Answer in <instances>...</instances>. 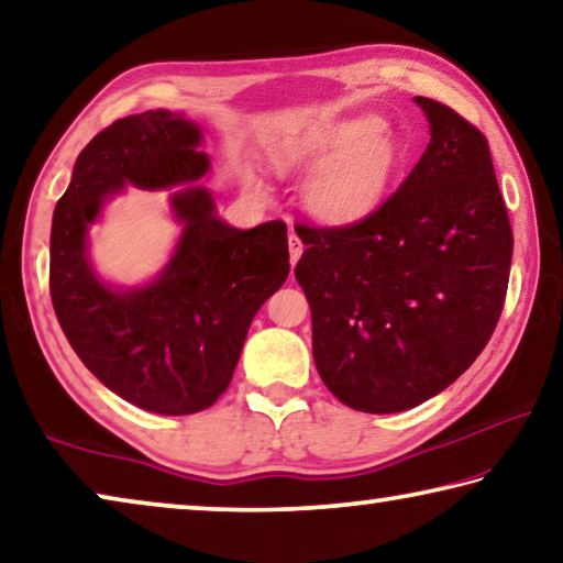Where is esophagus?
Returning a JSON list of instances; mask_svg holds the SVG:
<instances>
[{"mask_svg":"<svg viewBox=\"0 0 563 563\" xmlns=\"http://www.w3.org/2000/svg\"><path fill=\"white\" fill-rule=\"evenodd\" d=\"M288 250H290V265H296L300 253H302V243L296 233H290V238H288Z\"/></svg>","mask_w":563,"mask_h":563,"instance_id":"esophagus-1","label":"esophagus"}]
</instances>
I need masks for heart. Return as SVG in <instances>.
<instances>
[{
    "instance_id": "heart-1",
    "label": "heart",
    "mask_w": 563,
    "mask_h": 563,
    "mask_svg": "<svg viewBox=\"0 0 563 563\" xmlns=\"http://www.w3.org/2000/svg\"><path fill=\"white\" fill-rule=\"evenodd\" d=\"M271 165L280 177L306 175L302 208L328 225H343L371 212L394 185L404 153L380 118L358 114L323 122L285 137L271 150ZM250 192L267 195L261 173L243 169Z\"/></svg>"
}]
</instances>
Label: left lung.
<instances>
[{
    "instance_id": "obj_1",
    "label": "left lung",
    "mask_w": 563,
    "mask_h": 563,
    "mask_svg": "<svg viewBox=\"0 0 563 563\" xmlns=\"http://www.w3.org/2000/svg\"><path fill=\"white\" fill-rule=\"evenodd\" d=\"M431 142L396 195L347 228H306L296 280L341 404L398 413L449 388L504 310L514 235L486 137L428 97Z\"/></svg>"
}]
</instances>
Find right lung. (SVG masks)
I'll return each mask as SVG.
<instances>
[{
	"instance_id": "add662e5",
	"label": "right lung",
	"mask_w": 563,
	"mask_h": 563,
	"mask_svg": "<svg viewBox=\"0 0 563 563\" xmlns=\"http://www.w3.org/2000/svg\"><path fill=\"white\" fill-rule=\"evenodd\" d=\"M202 128L185 112L147 110L102 130L79 153L52 216L49 292L69 345L112 394L159 416L212 406L228 388L247 328L290 273L280 220L228 225L200 177ZM128 186L169 189L181 225L155 279L107 282L88 257V230Z\"/></svg>"
}]
</instances>
